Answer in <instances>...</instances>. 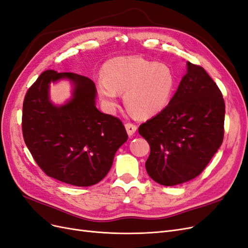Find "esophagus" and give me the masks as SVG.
<instances>
[{
    "mask_svg": "<svg viewBox=\"0 0 248 248\" xmlns=\"http://www.w3.org/2000/svg\"><path fill=\"white\" fill-rule=\"evenodd\" d=\"M125 128L127 130V133H128V136H133L134 132L137 131L138 127H137L136 124H132V123L128 122V123L125 124Z\"/></svg>",
    "mask_w": 248,
    "mask_h": 248,
    "instance_id": "obj_1",
    "label": "esophagus"
}]
</instances>
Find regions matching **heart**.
<instances>
[{
    "mask_svg": "<svg viewBox=\"0 0 248 248\" xmlns=\"http://www.w3.org/2000/svg\"><path fill=\"white\" fill-rule=\"evenodd\" d=\"M97 87L108 108L116 106L118 92H125L126 108L134 117L146 119L168 107L176 87V74L167 64L140 57H119L104 64L103 78Z\"/></svg>",
    "mask_w": 248,
    "mask_h": 248,
    "instance_id": "obj_1",
    "label": "heart"
}]
</instances>
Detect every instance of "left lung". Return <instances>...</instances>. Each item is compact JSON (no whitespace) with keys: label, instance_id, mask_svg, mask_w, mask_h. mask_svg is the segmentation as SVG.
Wrapping results in <instances>:
<instances>
[{"label":"left lung","instance_id":"8db88e82","mask_svg":"<svg viewBox=\"0 0 248 248\" xmlns=\"http://www.w3.org/2000/svg\"><path fill=\"white\" fill-rule=\"evenodd\" d=\"M224 112L215 81L202 66L187 62V73L168 107L139 127L151 149L148 175L164 186L198 177L222 144Z\"/></svg>","mask_w":248,"mask_h":248}]
</instances>
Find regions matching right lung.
Returning a JSON list of instances; mask_svg holds the SVG:
<instances>
[{"label": "right lung", "instance_id": "add662e5", "mask_svg": "<svg viewBox=\"0 0 248 248\" xmlns=\"http://www.w3.org/2000/svg\"><path fill=\"white\" fill-rule=\"evenodd\" d=\"M69 78L74 98L55 107L48 98L50 81ZM92 79L73 72L43 71L29 88L22 104L24 140L46 175L74 186L100 182L117 150L128 139L121 120L95 107Z\"/></svg>", "mask_w": 248, "mask_h": 248}]
</instances>
